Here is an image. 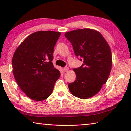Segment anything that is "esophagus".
Returning <instances> with one entry per match:
<instances>
[{"mask_svg": "<svg viewBox=\"0 0 131 131\" xmlns=\"http://www.w3.org/2000/svg\"><path fill=\"white\" fill-rule=\"evenodd\" d=\"M68 70H69V68H68V67H65V68H63V71L64 72L67 71Z\"/></svg>", "mask_w": 131, "mask_h": 131, "instance_id": "1", "label": "esophagus"}]
</instances>
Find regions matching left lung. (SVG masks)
Returning a JSON list of instances; mask_svg holds the SVG:
<instances>
[{"label": "left lung", "instance_id": "1", "mask_svg": "<svg viewBox=\"0 0 131 131\" xmlns=\"http://www.w3.org/2000/svg\"><path fill=\"white\" fill-rule=\"evenodd\" d=\"M65 36L75 54L83 61L82 66L73 69L76 80L69 84V91L78 98H90L99 92L109 77L112 66L110 47L103 36L93 29L73 30Z\"/></svg>", "mask_w": 131, "mask_h": 131}]
</instances>
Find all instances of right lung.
Here are the masks:
<instances>
[{
  "instance_id": "obj_1",
  "label": "right lung",
  "mask_w": 131,
  "mask_h": 131,
  "mask_svg": "<svg viewBox=\"0 0 131 131\" xmlns=\"http://www.w3.org/2000/svg\"><path fill=\"white\" fill-rule=\"evenodd\" d=\"M61 32L39 31L29 35L14 53L13 74L26 95L40 101L51 95L60 72L54 68V47Z\"/></svg>"
}]
</instances>
